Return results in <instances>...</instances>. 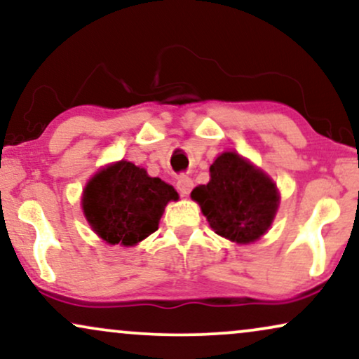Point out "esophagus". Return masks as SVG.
Masks as SVG:
<instances>
[{"label":"esophagus","mask_w":359,"mask_h":359,"mask_svg":"<svg viewBox=\"0 0 359 359\" xmlns=\"http://www.w3.org/2000/svg\"><path fill=\"white\" fill-rule=\"evenodd\" d=\"M194 189V180L190 179L189 175H180L177 179V190H179L182 195H189Z\"/></svg>","instance_id":"esophagus-1"}]
</instances>
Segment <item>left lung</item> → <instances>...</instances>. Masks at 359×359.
Wrapping results in <instances>:
<instances>
[{
    "label": "left lung",
    "mask_w": 359,
    "mask_h": 359,
    "mask_svg": "<svg viewBox=\"0 0 359 359\" xmlns=\"http://www.w3.org/2000/svg\"><path fill=\"white\" fill-rule=\"evenodd\" d=\"M190 195L201 203L215 233L237 243L260 238L278 205L275 184L235 152L217 157L210 165V182L195 187Z\"/></svg>",
    "instance_id": "8db88e82"
}]
</instances>
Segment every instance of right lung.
<instances>
[{"instance_id": "obj_1", "label": "right lung", "mask_w": 359, "mask_h": 359, "mask_svg": "<svg viewBox=\"0 0 359 359\" xmlns=\"http://www.w3.org/2000/svg\"><path fill=\"white\" fill-rule=\"evenodd\" d=\"M177 198L172 185L121 161L90 179L84 190L83 208L99 237L127 247L156 232L167 202Z\"/></svg>"}]
</instances>
